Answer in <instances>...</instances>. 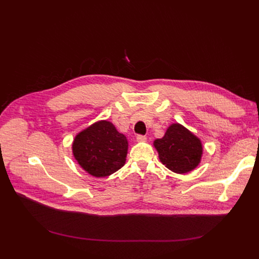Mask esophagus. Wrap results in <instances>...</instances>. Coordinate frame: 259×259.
<instances>
[{"label":"esophagus","instance_id":"34e87169","mask_svg":"<svg viewBox=\"0 0 259 259\" xmlns=\"http://www.w3.org/2000/svg\"><path fill=\"white\" fill-rule=\"evenodd\" d=\"M136 140H137V142H139V143H143V142H146V140H147V137H146V136H144V135H137Z\"/></svg>","mask_w":259,"mask_h":259}]
</instances>
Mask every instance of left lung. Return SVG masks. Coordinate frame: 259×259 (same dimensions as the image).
Here are the masks:
<instances>
[{
  "label": "left lung",
  "instance_id": "1",
  "mask_svg": "<svg viewBox=\"0 0 259 259\" xmlns=\"http://www.w3.org/2000/svg\"><path fill=\"white\" fill-rule=\"evenodd\" d=\"M153 145L159 152L160 161L174 173H188L201 161V140L178 123L171 124L165 135L155 139Z\"/></svg>",
  "mask_w": 259,
  "mask_h": 259
}]
</instances>
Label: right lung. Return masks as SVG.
I'll list each match as a JSON object with an SVG mask.
<instances>
[{"label": "right lung", "instance_id": "obj_1", "mask_svg": "<svg viewBox=\"0 0 259 259\" xmlns=\"http://www.w3.org/2000/svg\"><path fill=\"white\" fill-rule=\"evenodd\" d=\"M127 139L108 121H99L80 132L72 152L81 167L95 177H106L120 169L126 160Z\"/></svg>", "mask_w": 259, "mask_h": 259}]
</instances>
